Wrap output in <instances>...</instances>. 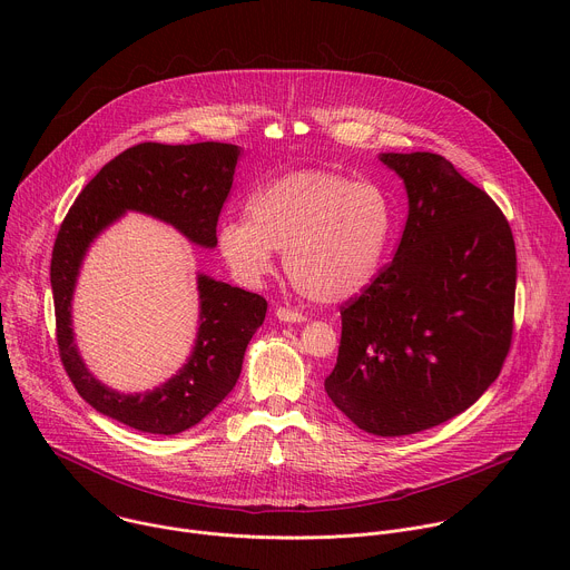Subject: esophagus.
<instances>
[{
    "mask_svg": "<svg viewBox=\"0 0 570 570\" xmlns=\"http://www.w3.org/2000/svg\"><path fill=\"white\" fill-rule=\"evenodd\" d=\"M275 315L282 320V322H304L306 315L297 308H291V306H277L275 308Z\"/></svg>",
    "mask_w": 570,
    "mask_h": 570,
    "instance_id": "34e87169",
    "label": "esophagus"
}]
</instances>
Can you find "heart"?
I'll return each instance as SVG.
<instances>
[{"label": "heart", "instance_id": "obj_1", "mask_svg": "<svg viewBox=\"0 0 570 570\" xmlns=\"http://www.w3.org/2000/svg\"><path fill=\"white\" fill-rule=\"evenodd\" d=\"M248 218L227 216L216 246L232 275L255 286L284 253V273L311 302L338 304L381 273L396 216L387 194L327 169L286 174L248 198Z\"/></svg>", "mask_w": 570, "mask_h": 570}]
</instances>
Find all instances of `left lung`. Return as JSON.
<instances>
[{"label": "left lung", "mask_w": 570, "mask_h": 570, "mask_svg": "<svg viewBox=\"0 0 570 570\" xmlns=\"http://www.w3.org/2000/svg\"><path fill=\"white\" fill-rule=\"evenodd\" d=\"M409 191L394 259L341 306L324 390L358 429L399 438L444 424L490 387L514 334L508 218L438 153H383Z\"/></svg>", "instance_id": "obj_1"}]
</instances>
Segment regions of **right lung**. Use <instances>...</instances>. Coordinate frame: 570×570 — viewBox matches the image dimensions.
<instances>
[{
    "mask_svg": "<svg viewBox=\"0 0 570 570\" xmlns=\"http://www.w3.org/2000/svg\"><path fill=\"white\" fill-rule=\"evenodd\" d=\"M238 146L220 141L126 148L86 185L69 207L51 253L56 341L62 367L95 411L141 433L176 435L232 392L243 354L266 317L268 302L243 288L198 275L200 327L183 370L144 394H121L99 383L78 356L71 334V295L90 243L124 212L171 223L198 246H216V225L232 189Z\"/></svg>",
    "mask_w": 570,
    "mask_h": 570,
    "instance_id": "1",
    "label": "right lung"
}]
</instances>
